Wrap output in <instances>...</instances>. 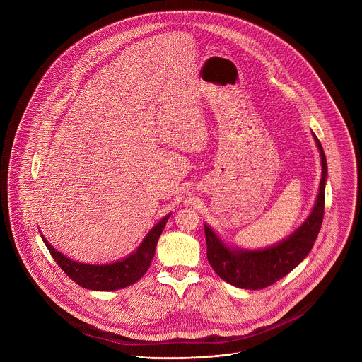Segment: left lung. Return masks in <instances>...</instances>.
I'll return each mask as SVG.
<instances>
[{
	"instance_id": "8db88e82",
	"label": "left lung",
	"mask_w": 362,
	"mask_h": 362,
	"mask_svg": "<svg viewBox=\"0 0 362 362\" xmlns=\"http://www.w3.org/2000/svg\"><path fill=\"white\" fill-rule=\"evenodd\" d=\"M314 137L322 163L320 193L311 215L291 236L262 250H239L228 247L208 225H204L208 261L225 282L243 289H264L286 276L311 252L324 221L327 182L325 153L315 134Z\"/></svg>"
}]
</instances>
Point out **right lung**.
<instances>
[{
    "instance_id": "1",
    "label": "right lung",
    "mask_w": 362,
    "mask_h": 362,
    "mask_svg": "<svg viewBox=\"0 0 362 362\" xmlns=\"http://www.w3.org/2000/svg\"><path fill=\"white\" fill-rule=\"evenodd\" d=\"M169 216L170 215L165 216L147 233L134 253L129 255L123 261L109 265H87L74 262L63 253L57 252L42 235L41 238L57 265L76 284L93 291H116L137 282L147 272L154 256V250H156L159 236L162 235Z\"/></svg>"
}]
</instances>
